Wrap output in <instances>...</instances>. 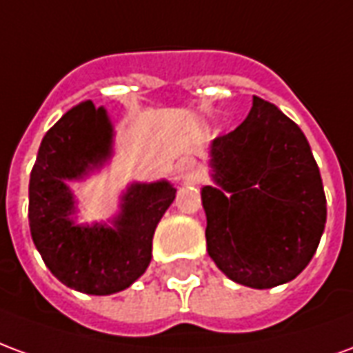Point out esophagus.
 Returning <instances> with one entry per match:
<instances>
[{
	"label": "esophagus",
	"mask_w": 353,
	"mask_h": 353,
	"mask_svg": "<svg viewBox=\"0 0 353 353\" xmlns=\"http://www.w3.org/2000/svg\"><path fill=\"white\" fill-rule=\"evenodd\" d=\"M181 177H183L185 183H196L199 181V166L192 159L181 161Z\"/></svg>",
	"instance_id": "esophagus-1"
}]
</instances>
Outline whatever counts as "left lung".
<instances>
[{
	"instance_id": "8db88e82",
	"label": "left lung",
	"mask_w": 353,
	"mask_h": 353,
	"mask_svg": "<svg viewBox=\"0 0 353 353\" xmlns=\"http://www.w3.org/2000/svg\"><path fill=\"white\" fill-rule=\"evenodd\" d=\"M215 187H202L210 257L230 280L253 289L303 272L325 229L327 200L303 130L253 96L238 128L212 141Z\"/></svg>"
}]
</instances>
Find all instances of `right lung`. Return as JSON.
<instances>
[{
	"label": "right lung",
	"instance_id": "right-lung-1",
	"mask_svg": "<svg viewBox=\"0 0 353 353\" xmlns=\"http://www.w3.org/2000/svg\"><path fill=\"white\" fill-rule=\"evenodd\" d=\"M111 151L108 111L81 101L45 134L30 174L28 219L35 248L58 280L88 295L119 293L145 272L154 229L176 199L166 179L132 183L111 225H77L68 181L103 166Z\"/></svg>",
	"mask_w": 353,
	"mask_h": 353
}]
</instances>
